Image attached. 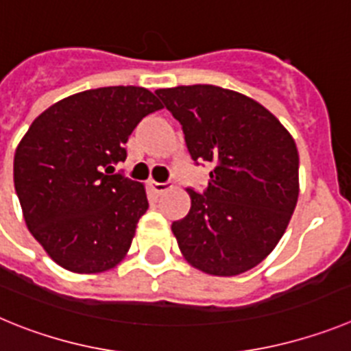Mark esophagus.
Listing matches in <instances>:
<instances>
[{"label": "esophagus", "instance_id": "34e87169", "mask_svg": "<svg viewBox=\"0 0 351 351\" xmlns=\"http://www.w3.org/2000/svg\"><path fill=\"white\" fill-rule=\"evenodd\" d=\"M149 188H151V190H153L156 195H161V193H165L167 190H170V188H172V184H170V182H154V181H151V182H149Z\"/></svg>", "mask_w": 351, "mask_h": 351}]
</instances>
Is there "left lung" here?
<instances>
[{"instance_id": "obj_1", "label": "left lung", "mask_w": 351, "mask_h": 351, "mask_svg": "<svg viewBox=\"0 0 351 351\" xmlns=\"http://www.w3.org/2000/svg\"><path fill=\"white\" fill-rule=\"evenodd\" d=\"M181 123L195 163H209L206 190L188 188L190 213L172 223L184 258L213 276L258 265L280 243L299 198V153L258 101L209 84L158 89Z\"/></svg>"}]
</instances>
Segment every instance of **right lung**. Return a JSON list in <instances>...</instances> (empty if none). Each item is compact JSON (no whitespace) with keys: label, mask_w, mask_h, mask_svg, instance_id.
Returning a JSON list of instances; mask_svg holds the SVG:
<instances>
[{"label":"right lung","mask_w":351,"mask_h":351,"mask_svg":"<svg viewBox=\"0 0 351 351\" xmlns=\"http://www.w3.org/2000/svg\"><path fill=\"white\" fill-rule=\"evenodd\" d=\"M161 107L145 88L110 86L68 96L31 123L15 151V191L29 232L61 267L104 272L128 253L149 202L114 165Z\"/></svg>","instance_id":"right-lung-1"}]
</instances>
